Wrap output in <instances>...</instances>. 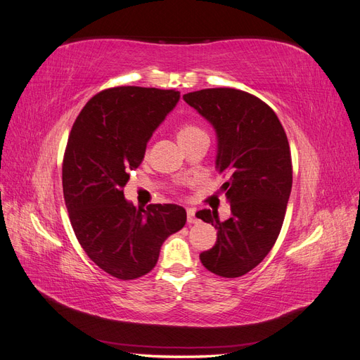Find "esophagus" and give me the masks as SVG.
Here are the masks:
<instances>
[{
    "mask_svg": "<svg viewBox=\"0 0 360 360\" xmlns=\"http://www.w3.org/2000/svg\"><path fill=\"white\" fill-rule=\"evenodd\" d=\"M186 214H188V224H195V222L198 221V217L195 216V210L193 209H188Z\"/></svg>",
    "mask_w": 360,
    "mask_h": 360,
    "instance_id": "1",
    "label": "esophagus"
}]
</instances>
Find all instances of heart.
<instances>
[{
    "label": "heart",
    "instance_id": "obj_1",
    "mask_svg": "<svg viewBox=\"0 0 360 360\" xmlns=\"http://www.w3.org/2000/svg\"><path fill=\"white\" fill-rule=\"evenodd\" d=\"M201 134H205V130L201 126L195 124V123H184L180 126L177 135H179L180 141H184V139H189L192 136L201 135Z\"/></svg>",
    "mask_w": 360,
    "mask_h": 360
}]
</instances>
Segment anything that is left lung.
<instances>
[{
  "mask_svg": "<svg viewBox=\"0 0 360 360\" xmlns=\"http://www.w3.org/2000/svg\"><path fill=\"white\" fill-rule=\"evenodd\" d=\"M183 99L216 129V168L231 205L224 222L216 212L197 213L217 230L214 246L200 259L217 276H243L270 252L284 224L292 184L285 130L267 103L242 90L205 89Z\"/></svg>",
  "mask_w": 360,
  "mask_h": 360,
  "instance_id": "obj_1",
  "label": "left lung"
}]
</instances>
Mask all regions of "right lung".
Returning a JSON list of instances; mask_svg holds the SVG:
<instances>
[{
	"mask_svg": "<svg viewBox=\"0 0 360 360\" xmlns=\"http://www.w3.org/2000/svg\"><path fill=\"white\" fill-rule=\"evenodd\" d=\"M179 99L176 90L114 86L93 96L72 126L63 159L64 201L85 254L114 278L148 274L162 243L186 224L177 204L144 209L123 193L150 136Z\"/></svg>",
	"mask_w": 360,
	"mask_h": 360,
	"instance_id": "add662e5",
	"label": "right lung"
}]
</instances>
